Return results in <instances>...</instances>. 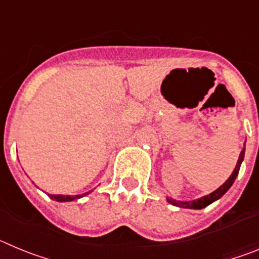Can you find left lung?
<instances>
[{"mask_svg": "<svg viewBox=\"0 0 259 259\" xmlns=\"http://www.w3.org/2000/svg\"><path fill=\"white\" fill-rule=\"evenodd\" d=\"M244 153H245V149H242L241 153H240V157H239V161H237L236 167H235V170H233L232 175L228 178L227 182L224 183L222 187H219L217 191L212 192V193L207 194V196H205V197H202V198H198V200L188 201V202L176 201V200H172V198H167V201H168L170 203H172V205H175V206L185 207V209H197L198 210V209H203V207L209 206L210 203H212L214 201H217L218 198H221L222 196H223V194L231 188V185L233 184V182H235V179H236L237 174H239L240 166H241V162H242V159H244Z\"/></svg>", "mask_w": 259, "mask_h": 259, "instance_id": "8db88e82", "label": "left lung"}]
</instances>
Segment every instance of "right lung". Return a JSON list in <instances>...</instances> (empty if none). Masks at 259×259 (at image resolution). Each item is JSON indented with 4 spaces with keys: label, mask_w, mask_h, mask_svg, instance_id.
I'll return each instance as SVG.
<instances>
[{
    "label": "right lung",
    "mask_w": 259,
    "mask_h": 259,
    "mask_svg": "<svg viewBox=\"0 0 259 259\" xmlns=\"http://www.w3.org/2000/svg\"><path fill=\"white\" fill-rule=\"evenodd\" d=\"M87 194V193H85ZM83 194H77V196H63V194H50L52 200L59 201V202H65V201H74L76 198H80Z\"/></svg>",
    "instance_id": "1"
}]
</instances>
